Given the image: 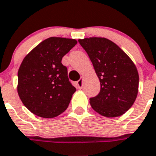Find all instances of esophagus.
Returning a JSON list of instances; mask_svg holds the SVG:
<instances>
[{"instance_id":"34e87169","label":"esophagus","mask_w":156,"mask_h":156,"mask_svg":"<svg viewBox=\"0 0 156 156\" xmlns=\"http://www.w3.org/2000/svg\"><path fill=\"white\" fill-rule=\"evenodd\" d=\"M77 84H78V86L79 88H82V86H83V79H82V78H81L78 81Z\"/></svg>"}]
</instances>
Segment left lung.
I'll return each mask as SVG.
<instances>
[{"instance_id":"8db88e82","label":"left lung","mask_w":156,"mask_h":156,"mask_svg":"<svg viewBox=\"0 0 156 156\" xmlns=\"http://www.w3.org/2000/svg\"><path fill=\"white\" fill-rule=\"evenodd\" d=\"M78 42L88 54L101 83L99 94L90 98L91 106L104 116H121L132 107L138 94L135 64L108 39L90 37Z\"/></svg>"}]
</instances>
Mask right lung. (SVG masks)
I'll list each match as a JSON object with an SVG mask.
<instances>
[{
	"label": "right lung",
	"mask_w": 156,
	"mask_h": 156,
	"mask_svg": "<svg viewBox=\"0 0 156 156\" xmlns=\"http://www.w3.org/2000/svg\"><path fill=\"white\" fill-rule=\"evenodd\" d=\"M76 44L72 39L48 38L23 58L18 70V94L36 116L55 117L67 108L76 88L62 58Z\"/></svg>",
	"instance_id": "1"
}]
</instances>
